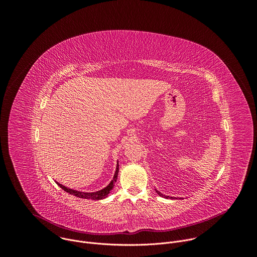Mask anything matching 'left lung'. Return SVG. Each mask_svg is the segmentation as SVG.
Here are the masks:
<instances>
[{
  "instance_id": "1",
  "label": "left lung",
  "mask_w": 257,
  "mask_h": 257,
  "mask_svg": "<svg viewBox=\"0 0 257 257\" xmlns=\"http://www.w3.org/2000/svg\"><path fill=\"white\" fill-rule=\"evenodd\" d=\"M157 191V193L160 195V196H162V197H165V198H170V199H172V198H174V197H170V196H166V195H164L163 193H161L160 191H158V190H156Z\"/></svg>"
}]
</instances>
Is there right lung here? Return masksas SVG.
Wrapping results in <instances>:
<instances>
[{
	"instance_id": "obj_1",
	"label": "right lung",
	"mask_w": 257,
	"mask_h": 257,
	"mask_svg": "<svg viewBox=\"0 0 257 257\" xmlns=\"http://www.w3.org/2000/svg\"><path fill=\"white\" fill-rule=\"evenodd\" d=\"M118 173H119V163H117V167H116V172H115V175H114V178L113 180L111 181V183L109 184L104 187L103 189L101 190H98L96 192H83V191H77V190H73V189H70L62 184H60V183L57 182V184L64 190L66 191L67 193L69 194H72L74 195L76 197H79V198H84V199H92V200H99V199H103L107 196V194L109 193V191H111L114 187V183L117 181V178H118Z\"/></svg>"
}]
</instances>
